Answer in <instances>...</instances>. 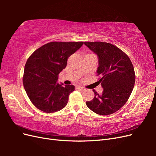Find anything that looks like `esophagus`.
Wrapping results in <instances>:
<instances>
[{
    "label": "esophagus",
    "mask_w": 156,
    "mask_h": 156,
    "mask_svg": "<svg viewBox=\"0 0 156 156\" xmlns=\"http://www.w3.org/2000/svg\"><path fill=\"white\" fill-rule=\"evenodd\" d=\"M77 88L79 90H81V91H84V90H85V88H83V87H78Z\"/></svg>",
    "instance_id": "obj_1"
}]
</instances>
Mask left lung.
<instances>
[{
	"label": "left lung",
	"mask_w": 156,
	"mask_h": 156,
	"mask_svg": "<svg viewBox=\"0 0 156 156\" xmlns=\"http://www.w3.org/2000/svg\"><path fill=\"white\" fill-rule=\"evenodd\" d=\"M88 48L98 56L97 75L98 83L103 88L101 95L93 90L95 94L87 107L96 114L108 115L123 107L133 90L135 74L129 56L119 48L101 41H85Z\"/></svg>",
	"instance_id": "left-lung-1"
}]
</instances>
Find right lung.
Returning a JSON list of instances; mask_svg holds the SVG:
<instances>
[{"instance_id": "right-lung-1", "label": "right lung", "mask_w": 156, "mask_h": 156, "mask_svg": "<svg viewBox=\"0 0 156 156\" xmlns=\"http://www.w3.org/2000/svg\"><path fill=\"white\" fill-rule=\"evenodd\" d=\"M83 41H52L36 49L25 66L23 83L28 97L37 108L51 113L66 106L73 85L57 83L67 60L83 45Z\"/></svg>"}]
</instances>
